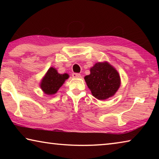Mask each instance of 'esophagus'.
I'll list each match as a JSON object with an SVG mask.
<instances>
[{"label":"esophagus","instance_id":"1","mask_svg":"<svg viewBox=\"0 0 159 159\" xmlns=\"http://www.w3.org/2000/svg\"><path fill=\"white\" fill-rule=\"evenodd\" d=\"M72 76H73L74 78H80V77H81V76H80V74H77V73L72 74Z\"/></svg>","mask_w":159,"mask_h":159}]
</instances>
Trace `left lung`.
<instances>
[{
  "instance_id": "obj_1",
  "label": "left lung",
  "mask_w": 159,
  "mask_h": 159,
  "mask_svg": "<svg viewBox=\"0 0 159 159\" xmlns=\"http://www.w3.org/2000/svg\"><path fill=\"white\" fill-rule=\"evenodd\" d=\"M92 95L99 100L114 96L120 85V75L107 61L97 62L90 68V74L84 77Z\"/></svg>"
}]
</instances>
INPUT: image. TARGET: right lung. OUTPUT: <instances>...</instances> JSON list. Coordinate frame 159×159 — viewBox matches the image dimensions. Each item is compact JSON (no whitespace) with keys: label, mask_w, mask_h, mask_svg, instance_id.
I'll return each mask as SVG.
<instances>
[{"label":"right lung","mask_w":159,"mask_h":159,"mask_svg":"<svg viewBox=\"0 0 159 159\" xmlns=\"http://www.w3.org/2000/svg\"><path fill=\"white\" fill-rule=\"evenodd\" d=\"M69 77V74H59L55 68L50 67L43 77L40 83V87L43 92L46 95H55Z\"/></svg>","instance_id":"add662e5"}]
</instances>
